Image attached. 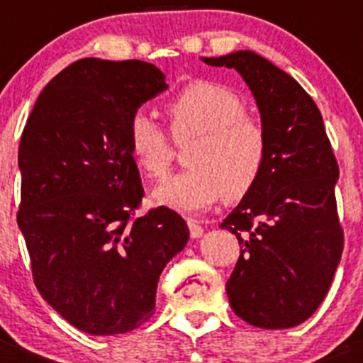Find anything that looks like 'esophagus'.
I'll return each instance as SVG.
<instances>
[{"label":"esophagus","mask_w":363,"mask_h":363,"mask_svg":"<svg viewBox=\"0 0 363 363\" xmlns=\"http://www.w3.org/2000/svg\"><path fill=\"white\" fill-rule=\"evenodd\" d=\"M188 228H189V235H191V239H199V237H202L203 228L200 226V223L196 221V219H188Z\"/></svg>","instance_id":"34e87169"}]
</instances>
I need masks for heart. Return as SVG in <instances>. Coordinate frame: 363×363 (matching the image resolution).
<instances>
[{
    "label": "heart",
    "mask_w": 363,
    "mask_h": 363,
    "mask_svg": "<svg viewBox=\"0 0 363 363\" xmlns=\"http://www.w3.org/2000/svg\"><path fill=\"white\" fill-rule=\"evenodd\" d=\"M168 130L177 144L191 140L188 170L167 179L152 193L158 205L177 212H200L225 195L240 200L255 188L269 156L262 124L247 116V104L230 87L196 80L164 105ZM128 145L147 177L167 175L174 145L167 131L145 113L128 121Z\"/></svg>",
    "instance_id": "obj_1"
}]
</instances>
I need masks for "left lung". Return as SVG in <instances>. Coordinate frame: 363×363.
<instances>
[{"mask_svg":"<svg viewBox=\"0 0 363 363\" xmlns=\"http://www.w3.org/2000/svg\"><path fill=\"white\" fill-rule=\"evenodd\" d=\"M202 61L242 75L269 142L262 177L221 223L240 244L230 306L252 327H296L323 302L344 247L323 117L294 77L251 50Z\"/></svg>","mask_w":363,"mask_h":363,"instance_id":"obj_1","label":"left lung"}]
</instances>
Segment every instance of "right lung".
I'll return each mask as SVG.
<instances>
[{
    "label": "right lung",
    "mask_w": 363,
    "mask_h": 363,
    "mask_svg": "<svg viewBox=\"0 0 363 363\" xmlns=\"http://www.w3.org/2000/svg\"><path fill=\"white\" fill-rule=\"evenodd\" d=\"M167 87L151 63L79 60L47 84L21 137L17 225L33 281L86 334L144 325L161 270L189 239L172 208L135 212L144 188L128 121Z\"/></svg>",
    "instance_id": "1"
}]
</instances>
